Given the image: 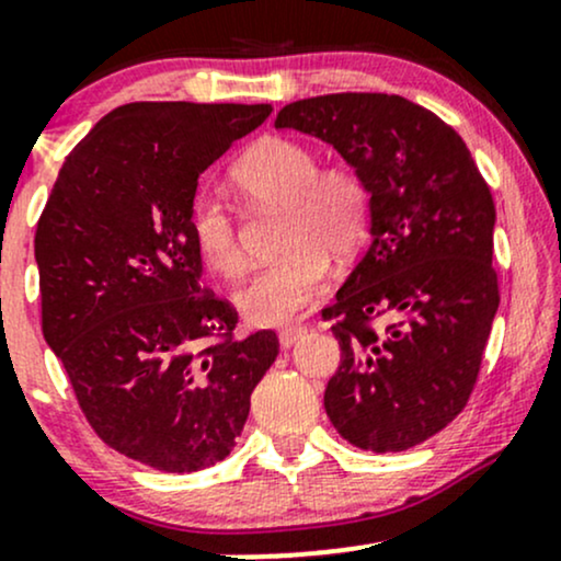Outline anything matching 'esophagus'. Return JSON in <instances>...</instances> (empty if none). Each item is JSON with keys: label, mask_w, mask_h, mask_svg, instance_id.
I'll use <instances>...</instances> for the list:
<instances>
[{"label": "esophagus", "mask_w": 561, "mask_h": 561, "mask_svg": "<svg viewBox=\"0 0 561 561\" xmlns=\"http://www.w3.org/2000/svg\"><path fill=\"white\" fill-rule=\"evenodd\" d=\"M302 332H306V327L302 324H293V327H285V330H279V345L285 347H293L298 340L302 337Z\"/></svg>", "instance_id": "esophagus-1"}]
</instances>
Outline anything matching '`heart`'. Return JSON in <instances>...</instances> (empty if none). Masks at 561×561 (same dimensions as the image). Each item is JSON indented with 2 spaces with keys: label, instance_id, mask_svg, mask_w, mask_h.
<instances>
[{
  "label": "heart",
  "instance_id": "1",
  "mask_svg": "<svg viewBox=\"0 0 561 561\" xmlns=\"http://www.w3.org/2000/svg\"><path fill=\"white\" fill-rule=\"evenodd\" d=\"M231 182L253 205L282 214L276 248L285 255L237 295L253 324H282L321 293L327 255L347 259L364 242L369 190L351 165L319 169L317 152L289 137H263L248 147L231 169ZM192 234L214 272L240 276L248 268L234 216L218 197L197 199Z\"/></svg>",
  "mask_w": 561,
  "mask_h": 561
}]
</instances>
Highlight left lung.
Instances as JSON below:
<instances>
[{"label":"left lung","mask_w":561,"mask_h":561,"mask_svg":"<svg viewBox=\"0 0 561 561\" xmlns=\"http://www.w3.org/2000/svg\"><path fill=\"white\" fill-rule=\"evenodd\" d=\"M274 126L332 145L369 190L371 242L324 308L343 353L327 416L356 448L420 446L467 405L499 311L491 190L465 139L398 94L289 102Z\"/></svg>","instance_id":"left-lung-1"}]
</instances>
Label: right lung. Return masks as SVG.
<instances>
[{
  "label": "right lung",
  "instance_id": "add662e5",
  "mask_svg": "<svg viewBox=\"0 0 561 561\" xmlns=\"http://www.w3.org/2000/svg\"><path fill=\"white\" fill-rule=\"evenodd\" d=\"M272 105L131 102L66 158L36 227L42 332L107 446L160 469L227 459L274 332L234 340L237 311L199 287L197 179Z\"/></svg>",
  "mask_w": 561,
  "mask_h": 561
}]
</instances>
